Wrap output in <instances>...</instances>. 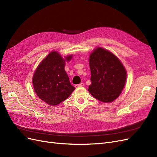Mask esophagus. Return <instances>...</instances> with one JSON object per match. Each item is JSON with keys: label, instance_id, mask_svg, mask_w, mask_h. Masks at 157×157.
I'll use <instances>...</instances> for the list:
<instances>
[{"label": "esophagus", "instance_id": "esophagus-1", "mask_svg": "<svg viewBox=\"0 0 157 157\" xmlns=\"http://www.w3.org/2000/svg\"><path fill=\"white\" fill-rule=\"evenodd\" d=\"M84 86V83H80V84H75V87L76 88H78V87H82V86Z\"/></svg>", "mask_w": 157, "mask_h": 157}]
</instances>
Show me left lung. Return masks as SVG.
<instances>
[{"instance_id": "8db88e82", "label": "left lung", "mask_w": 157, "mask_h": 157, "mask_svg": "<svg viewBox=\"0 0 157 157\" xmlns=\"http://www.w3.org/2000/svg\"><path fill=\"white\" fill-rule=\"evenodd\" d=\"M91 85L89 92L104 103H111L120 96L127 77L125 67L112 52L101 47L95 48L89 57Z\"/></svg>"}]
</instances>
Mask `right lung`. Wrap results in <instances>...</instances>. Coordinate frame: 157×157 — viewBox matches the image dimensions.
Masks as SVG:
<instances>
[{"instance_id": "add662e5", "label": "right lung", "mask_w": 157, "mask_h": 157, "mask_svg": "<svg viewBox=\"0 0 157 157\" xmlns=\"http://www.w3.org/2000/svg\"><path fill=\"white\" fill-rule=\"evenodd\" d=\"M73 55L63 58L59 52L52 51L42 60L33 76L34 90L42 101L52 106L58 105L67 99L75 90L65 71L66 61Z\"/></svg>"}]
</instances>
